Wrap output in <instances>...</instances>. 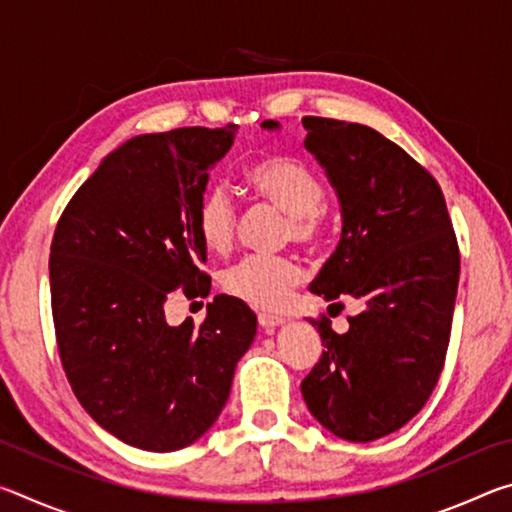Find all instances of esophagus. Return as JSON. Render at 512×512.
I'll use <instances>...</instances> for the list:
<instances>
[{
    "label": "esophagus",
    "instance_id": "obj_1",
    "mask_svg": "<svg viewBox=\"0 0 512 512\" xmlns=\"http://www.w3.org/2000/svg\"><path fill=\"white\" fill-rule=\"evenodd\" d=\"M257 320H259V325H262L264 329H275V327H280L284 323L280 316H271V314H259Z\"/></svg>",
    "mask_w": 512,
    "mask_h": 512
}]
</instances>
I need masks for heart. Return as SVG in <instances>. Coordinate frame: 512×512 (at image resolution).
<instances>
[{
    "mask_svg": "<svg viewBox=\"0 0 512 512\" xmlns=\"http://www.w3.org/2000/svg\"><path fill=\"white\" fill-rule=\"evenodd\" d=\"M244 178L253 194L287 212L284 237L316 246L327 235L325 185L305 162L287 155H266L248 164ZM194 228L210 253L223 255L232 248L237 232V205L221 185H210L198 196ZM305 277L293 255H250L223 273V289L246 305L277 311L287 305L293 289Z\"/></svg>",
    "mask_w": 512,
    "mask_h": 512,
    "instance_id": "obj_1",
    "label": "heart"
}]
</instances>
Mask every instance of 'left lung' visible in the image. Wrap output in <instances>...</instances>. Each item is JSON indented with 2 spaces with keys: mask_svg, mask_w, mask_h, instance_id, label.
<instances>
[{
  "mask_svg": "<svg viewBox=\"0 0 512 512\" xmlns=\"http://www.w3.org/2000/svg\"><path fill=\"white\" fill-rule=\"evenodd\" d=\"M302 126L343 219L339 246L309 289L359 300L361 311L345 334L327 316L311 320L325 350L300 391L327 431L370 443L404 427L438 384L461 255L443 189L409 153L363 124L302 117Z\"/></svg>",
  "mask_w": 512,
  "mask_h": 512,
  "instance_id": "8db88e82",
  "label": "left lung"
}]
</instances>
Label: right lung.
Returning <instances> with one entry per match:
<instances>
[{
    "mask_svg": "<svg viewBox=\"0 0 512 512\" xmlns=\"http://www.w3.org/2000/svg\"><path fill=\"white\" fill-rule=\"evenodd\" d=\"M235 131L124 142L72 196L51 241V314L72 391L94 422L146 452H176L212 427L257 332L246 302L223 293L198 327L164 318L176 289L210 293L194 207Z\"/></svg>",
    "mask_w": 512,
    "mask_h": 512,
    "instance_id": "obj_1",
    "label": "right lung"
}]
</instances>
